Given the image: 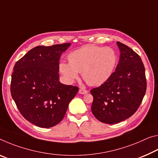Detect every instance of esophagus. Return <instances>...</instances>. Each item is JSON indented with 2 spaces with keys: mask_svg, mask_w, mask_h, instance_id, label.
I'll use <instances>...</instances> for the list:
<instances>
[{
  "mask_svg": "<svg viewBox=\"0 0 158 158\" xmlns=\"http://www.w3.org/2000/svg\"><path fill=\"white\" fill-rule=\"evenodd\" d=\"M79 93L80 94H87V93H88V91H87V90H86V89H80L79 91Z\"/></svg>",
  "mask_w": 158,
  "mask_h": 158,
  "instance_id": "34e87169",
  "label": "esophagus"
}]
</instances>
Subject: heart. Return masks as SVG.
Segmentation results:
<instances>
[{"instance_id": "b5f03b06", "label": "heart", "mask_w": 158, "mask_h": 158, "mask_svg": "<svg viewBox=\"0 0 158 158\" xmlns=\"http://www.w3.org/2000/svg\"><path fill=\"white\" fill-rule=\"evenodd\" d=\"M69 63L61 62L60 73L68 81L78 79L82 73L84 81L90 86H100L113 73L117 62L116 52L111 48L85 46L70 52Z\"/></svg>"}]
</instances>
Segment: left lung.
Masks as SVG:
<instances>
[{
    "mask_svg": "<svg viewBox=\"0 0 158 158\" xmlns=\"http://www.w3.org/2000/svg\"><path fill=\"white\" fill-rule=\"evenodd\" d=\"M119 61L107 81L91 90L93 114L100 122L116 124L133 115L146 91V78L142 60L136 52L117 42Z\"/></svg>",
    "mask_w": 158,
    "mask_h": 158,
    "instance_id": "left-lung-1",
    "label": "left lung"
}]
</instances>
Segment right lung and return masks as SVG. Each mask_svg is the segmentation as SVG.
<instances>
[{
	"label": "right lung",
	"mask_w": 158,
	"mask_h": 158,
	"mask_svg": "<svg viewBox=\"0 0 158 158\" xmlns=\"http://www.w3.org/2000/svg\"><path fill=\"white\" fill-rule=\"evenodd\" d=\"M71 44L39 46L15 64L10 83L11 96L27 121L42 128L60 122L77 86L59 81V60Z\"/></svg>",
	"instance_id": "obj_1"
}]
</instances>
